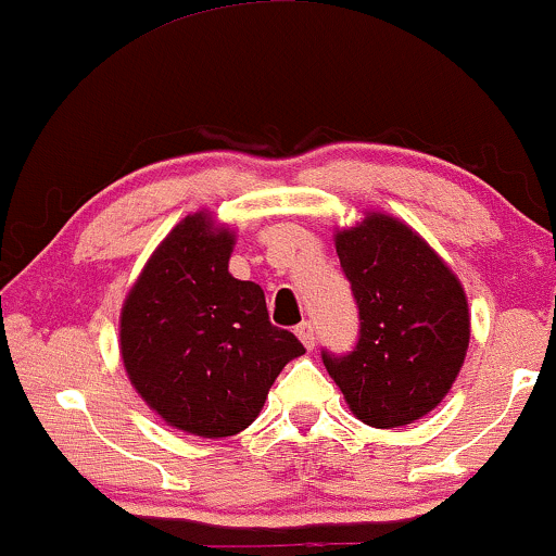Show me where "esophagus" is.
<instances>
[{
    "label": "esophagus",
    "mask_w": 556,
    "mask_h": 556,
    "mask_svg": "<svg viewBox=\"0 0 556 556\" xmlns=\"http://www.w3.org/2000/svg\"><path fill=\"white\" fill-rule=\"evenodd\" d=\"M295 334H298V340L305 344V350H314V344H316V329H314V324H311V321L298 324Z\"/></svg>",
    "instance_id": "obj_1"
}]
</instances>
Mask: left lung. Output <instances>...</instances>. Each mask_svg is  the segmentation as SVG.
Returning a JSON list of instances; mask_svg holds the SVG:
<instances>
[{
  "label": "left lung",
  "mask_w": 556,
  "mask_h": 556,
  "mask_svg": "<svg viewBox=\"0 0 556 556\" xmlns=\"http://www.w3.org/2000/svg\"><path fill=\"white\" fill-rule=\"evenodd\" d=\"M361 311V340L324 366L353 416L374 429L424 418L446 397L470 342L468 298L457 274L410 225L363 212L334 232Z\"/></svg>",
  "instance_id": "1"
}]
</instances>
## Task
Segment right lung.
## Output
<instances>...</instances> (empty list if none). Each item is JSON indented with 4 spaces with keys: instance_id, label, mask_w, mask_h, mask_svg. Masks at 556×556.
Listing matches in <instances>:
<instances>
[{
    "instance_id": "add662e5",
    "label": "right lung",
    "mask_w": 556,
    "mask_h": 556,
    "mask_svg": "<svg viewBox=\"0 0 556 556\" xmlns=\"http://www.w3.org/2000/svg\"><path fill=\"white\" fill-rule=\"evenodd\" d=\"M235 229L212 212L169 229L119 311V355L140 400L172 429L235 437L279 371L305 353L269 321L264 290L229 274Z\"/></svg>"
}]
</instances>
